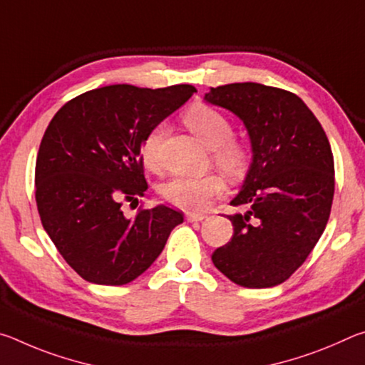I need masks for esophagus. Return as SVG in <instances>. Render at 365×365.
<instances>
[{"instance_id":"34e87169","label":"esophagus","mask_w":365,"mask_h":365,"mask_svg":"<svg viewBox=\"0 0 365 365\" xmlns=\"http://www.w3.org/2000/svg\"><path fill=\"white\" fill-rule=\"evenodd\" d=\"M185 219L188 222H200L202 219H206V214H200V212H187L185 214Z\"/></svg>"}]
</instances>
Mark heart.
<instances>
[{
    "label": "heart",
    "mask_w": 365,
    "mask_h": 365,
    "mask_svg": "<svg viewBox=\"0 0 365 365\" xmlns=\"http://www.w3.org/2000/svg\"><path fill=\"white\" fill-rule=\"evenodd\" d=\"M187 127L207 148L212 150V160L227 177L240 178L246 174L251 163L248 146L233 138V125L225 114L207 104H196L183 115ZM165 137V125L153 127L141 141V160L150 170L160 168V145ZM224 182L215 174L200 177H175L160 187L163 200L175 207L201 212L217 196Z\"/></svg>",
    "instance_id": "1"
}]
</instances>
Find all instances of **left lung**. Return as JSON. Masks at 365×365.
<instances>
[{
  "instance_id": "8db88e82",
  "label": "left lung",
  "mask_w": 365,
  "mask_h": 365,
  "mask_svg": "<svg viewBox=\"0 0 365 365\" xmlns=\"http://www.w3.org/2000/svg\"><path fill=\"white\" fill-rule=\"evenodd\" d=\"M205 100L225 108L248 130L252 163L227 215L233 237L212 252L227 279L245 288L285 282L322 237L335 193L329 138L304 101L261 83L211 88Z\"/></svg>"
}]
</instances>
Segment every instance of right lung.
Listing matches in <instances>:
<instances>
[{"label":"right lung","instance_id":"right-lung-1","mask_svg":"<svg viewBox=\"0 0 365 365\" xmlns=\"http://www.w3.org/2000/svg\"><path fill=\"white\" fill-rule=\"evenodd\" d=\"M193 85H109L66 103L43 135L35 200L43 228L86 282L130 283L163 252L183 214L164 205L127 219L122 201L148 188L140 148L145 135L188 101Z\"/></svg>","mask_w":365,"mask_h":365}]
</instances>
